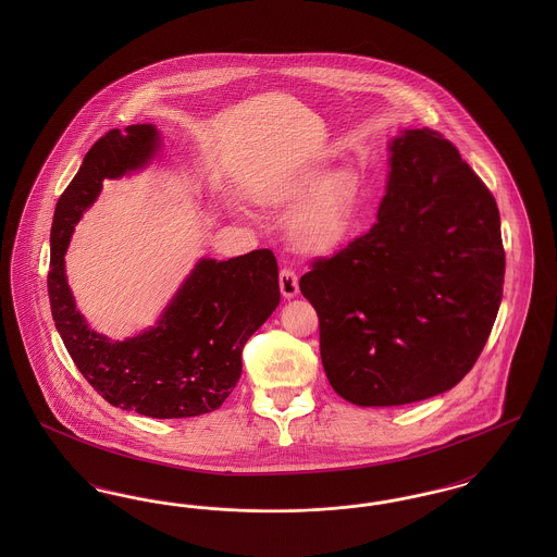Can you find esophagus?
Returning <instances> with one entry per match:
<instances>
[{"instance_id":"34e87169","label":"esophagus","mask_w":557,"mask_h":557,"mask_svg":"<svg viewBox=\"0 0 557 557\" xmlns=\"http://www.w3.org/2000/svg\"><path fill=\"white\" fill-rule=\"evenodd\" d=\"M280 290L284 298H294L298 294V275L292 269L280 271Z\"/></svg>"}]
</instances>
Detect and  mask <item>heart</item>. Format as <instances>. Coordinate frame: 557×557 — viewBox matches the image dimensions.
<instances>
[{
  "instance_id": "1",
  "label": "heart",
  "mask_w": 557,
  "mask_h": 557,
  "mask_svg": "<svg viewBox=\"0 0 557 557\" xmlns=\"http://www.w3.org/2000/svg\"><path fill=\"white\" fill-rule=\"evenodd\" d=\"M255 198L271 209H288L284 234L292 248L307 257H330L355 236L363 198L355 173L330 171L309 162L257 187Z\"/></svg>"
}]
</instances>
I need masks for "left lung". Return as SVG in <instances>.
Here are the masks:
<instances>
[{"mask_svg": "<svg viewBox=\"0 0 557 557\" xmlns=\"http://www.w3.org/2000/svg\"><path fill=\"white\" fill-rule=\"evenodd\" d=\"M388 152L370 232L300 277L325 375L359 407L450 391L476 363L504 296L499 209L457 148L424 127L398 133Z\"/></svg>", "mask_w": 557, "mask_h": 557, "instance_id": "obj_1", "label": "left lung"}]
</instances>
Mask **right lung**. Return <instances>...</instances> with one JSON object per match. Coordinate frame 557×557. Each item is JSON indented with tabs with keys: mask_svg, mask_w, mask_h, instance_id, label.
I'll use <instances>...</instances> for the list:
<instances>
[{
	"mask_svg": "<svg viewBox=\"0 0 557 557\" xmlns=\"http://www.w3.org/2000/svg\"><path fill=\"white\" fill-rule=\"evenodd\" d=\"M159 150L154 125L112 129L91 146L55 205L48 292L55 330L94 391L125 411L175 420L214 411L232 395L242 348L280 305V284L267 248L230 261L200 259L148 330L112 341L89 327L66 282L71 236L107 180L141 171Z\"/></svg>",
	"mask_w": 557,
	"mask_h": 557,
	"instance_id": "obj_1",
	"label": "right lung"
}]
</instances>
